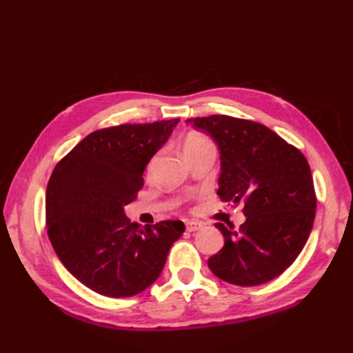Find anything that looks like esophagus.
<instances>
[{
    "mask_svg": "<svg viewBox=\"0 0 353 353\" xmlns=\"http://www.w3.org/2000/svg\"><path fill=\"white\" fill-rule=\"evenodd\" d=\"M186 230L188 232H196V230H200L201 228H203V224L199 223V221H186Z\"/></svg>",
    "mask_w": 353,
    "mask_h": 353,
    "instance_id": "obj_1",
    "label": "esophagus"
}]
</instances>
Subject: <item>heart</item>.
<instances>
[{"label":"heart","mask_w":353,"mask_h":353,"mask_svg":"<svg viewBox=\"0 0 353 353\" xmlns=\"http://www.w3.org/2000/svg\"><path fill=\"white\" fill-rule=\"evenodd\" d=\"M205 150H215V145H214V142L211 139L203 137V134L191 133V134H188V137L185 138V141H183L185 157L186 156H191V154H196V153H200V152H205ZM154 161L156 159H152V162L148 163V171L153 168Z\"/></svg>","instance_id":"1"}]
</instances>
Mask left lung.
Instances as JSON below:
<instances>
[{
  "label": "left lung",
  "mask_w": 353,
  "mask_h": 353,
  "mask_svg": "<svg viewBox=\"0 0 353 353\" xmlns=\"http://www.w3.org/2000/svg\"><path fill=\"white\" fill-rule=\"evenodd\" d=\"M188 123L219 145L220 199L244 203L245 221L238 229L215 224L224 245L208 267L239 287L274 279L296 261L312 229L317 197L308 161L301 150L250 119L209 115Z\"/></svg>",
  "instance_id": "1"
}]
</instances>
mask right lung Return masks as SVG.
Listing matches in <instances>:
<instances>
[{"instance_id":"add662e5","label":"right lung","mask_w":353,"mask_h":353,"mask_svg":"<svg viewBox=\"0 0 353 353\" xmlns=\"http://www.w3.org/2000/svg\"><path fill=\"white\" fill-rule=\"evenodd\" d=\"M179 121L95 130L52 170L45 197L52 249L76 279L101 296L132 297L148 288L183 234L179 220L141 228L124 215L144 186L145 165Z\"/></svg>"}]
</instances>
